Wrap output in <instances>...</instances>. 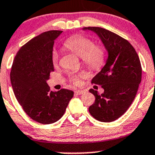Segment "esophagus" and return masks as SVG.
Instances as JSON below:
<instances>
[{"label":"esophagus","instance_id":"esophagus-1","mask_svg":"<svg viewBox=\"0 0 155 155\" xmlns=\"http://www.w3.org/2000/svg\"><path fill=\"white\" fill-rule=\"evenodd\" d=\"M75 94H76V95H80V94H84L85 93V91H83V90H76V91H75Z\"/></svg>","mask_w":155,"mask_h":155}]
</instances>
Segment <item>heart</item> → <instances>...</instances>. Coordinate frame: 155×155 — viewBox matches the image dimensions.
I'll return each instance as SVG.
<instances>
[{"instance_id": "b5f03b06", "label": "heart", "mask_w": 155, "mask_h": 155, "mask_svg": "<svg viewBox=\"0 0 155 155\" xmlns=\"http://www.w3.org/2000/svg\"><path fill=\"white\" fill-rule=\"evenodd\" d=\"M64 47L82 58L84 64L92 70H100L106 63L107 51L105 47L102 45H95L94 42L88 37L82 35L73 36L64 43ZM51 61L54 67L58 65L59 54L57 51H52ZM85 76V73L71 74L70 81L74 85H78L81 78Z\"/></svg>"}]
</instances>
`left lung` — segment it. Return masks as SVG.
Returning <instances> with one entry per match:
<instances>
[{"instance_id": "obj_1", "label": "left lung", "mask_w": 155, "mask_h": 155, "mask_svg": "<svg viewBox=\"0 0 155 155\" xmlns=\"http://www.w3.org/2000/svg\"><path fill=\"white\" fill-rule=\"evenodd\" d=\"M96 33L108 51L107 64L92 79L104 92L89 91L95 101L88 110L97 121L111 122L118 119L132 104L142 79V67L134 46L118 34L98 27L84 28Z\"/></svg>"}]
</instances>
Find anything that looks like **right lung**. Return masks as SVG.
I'll list each match as a JSON object with an SVG mask.
<instances>
[{
    "instance_id": "1",
    "label": "right lung",
    "mask_w": 155,
    "mask_h": 155,
    "mask_svg": "<svg viewBox=\"0 0 155 155\" xmlns=\"http://www.w3.org/2000/svg\"><path fill=\"white\" fill-rule=\"evenodd\" d=\"M61 31H48L21 46L14 58L10 81L14 94L31 118L43 124L58 121L73 97V91H51L46 83L54 71L51 54Z\"/></svg>"
}]
</instances>
